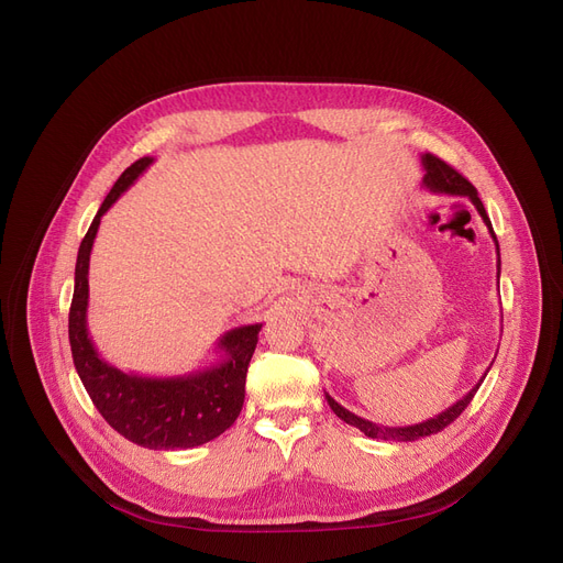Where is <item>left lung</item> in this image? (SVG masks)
<instances>
[{"label":"left lung","instance_id":"left-lung-1","mask_svg":"<svg viewBox=\"0 0 563 563\" xmlns=\"http://www.w3.org/2000/svg\"><path fill=\"white\" fill-rule=\"evenodd\" d=\"M421 163H423V169H426V175H423V188H428V190H432V192L462 195V198H470L472 205L476 207V211L481 213L483 223L487 225V232H490V236H493V241H495V246H497V280H499V268H501L499 243H497L493 223H490V218H487V213H485V207H483V202H481V198H478L476 188H474L467 179H464V177L457 173V169H453L451 165H446L442 158H437V156H432V154H423V156H421ZM490 368H493V363H490ZM490 368H487V371L483 373V377L478 379V384H474V388L470 390L467 396H462L457 402H453V405H451L449 409H444L442 413H437V417H432V419H428V421H423V423H417V426H402V428L377 426V423H373V421H365V419L356 417V413H352L350 409H345L340 402H335L329 394H324V396H327V402H329V407L333 409L335 417L342 419L345 423H350V426H354V428H358L365 437L386 439V442H417V439H421V437L437 434V432H442L446 426H451V423L460 417V413H462L464 409H467V405H470L472 398L476 396L478 386L483 384L485 375L490 373Z\"/></svg>","mask_w":563,"mask_h":563}]
</instances>
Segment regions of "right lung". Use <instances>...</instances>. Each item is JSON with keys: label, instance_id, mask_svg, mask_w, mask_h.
Here are the masks:
<instances>
[{"label": "right lung", "instance_id": "add662e5", "mask_svg": "<svg viewBox=\"0 0 563 563\" xmlns=\"http://www.w3.org/2000/svg\"><path fill=\"white\" fill-rule=\"evenodd\" d=\"M152 163V156H144L124 169L80 243L68 312V340L73 363L91 402L119 434L154 451L195 449L223 434L236 421L246 398V373L262 324L230 329L216 345L221 354L218 363L175 377H144L114 368L96 352L87 329L89 255L101 218Z\"/></svg>", "mask_w": 563, "mask_h": 563}]
</instances>
